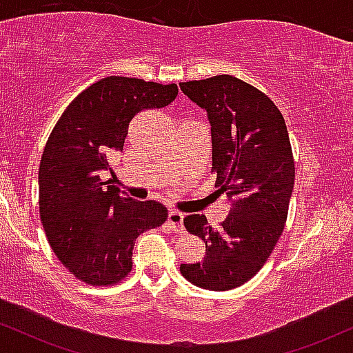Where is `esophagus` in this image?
Listing matches in <instances>:
<instances>
[{
  "instance_id": "esophagus-1",
  "label": "esophagus",
  "mask_w": 353,
  "mask_h": 353,
  "mask_svg": "<svg viewBox=\"0 0 353 353\" xmlns=\"http://www.w3.org/2000/svg\"><path fill=\"white\" fill-rule=\"evenodd\" d=\"M169 222L172 224V228L176 232H184V225H182V221H184V214L177 212V210H171L169 212Z\"/></svg>"
}]
</instances>
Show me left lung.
<instances>
[{"instance_id":"obj_1","label":"left lung","mask_w":353,"mask_h":353,"mask_svg":"<svg viewBox=\"0 0 353 353\" xmlns=\"http://www.w3.org/2000/svg\"><path fill=\"white\" fill-rule=\"evenodd\" d=\"M179 86L208 112L212 172L230 202L219 229L202 214L184 219L188 232L205 242V257L181 264V274L201 289H236L262 269L282 236L295 181L289 132L272 101L234 76Z\"/></svg>"}]
</instances>
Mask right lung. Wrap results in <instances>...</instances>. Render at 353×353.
I'll return each instance as SVG.
<instances>
[{"mask_svg": "<svg viewBox=\"0 0 353 353\" xmlns=\"http://www.w3.org/2000/svg\"><path fill=\"white\" fill-rule=\"evenodd\" d=\"M176 96V84L109 76L76 96L50 134L39 164V216L52 252L89 285L128 277L136 239L168 219L161 202L121 196L104 176L132 117Z\"/></svg>", "mask_w": 353, "mask_h": 353, "instance_id": "obj_1", "label": "right lung"}]
</instances>
